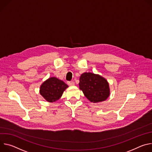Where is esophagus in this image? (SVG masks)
<instances>
[{
    "instance_id": "obj_1",
    "label": "esophagus",
    "mask_w": 152,
    "mask_h": 152,
    "mask_svg": "<svg viewBox=\"0 0 152 152\" xmlns=\"http://www.w3.org/2000/svg\"><path fill=\"white\" fill-rule=\"evenodd\" d=\"M67 84H68V85L72 86H74L75 85V83L74 81H68V82H67Z\"/></svg>"
}]
</instances>
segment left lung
<instances>
[{
  "label": "left lung",
  "mask_w": 152,
  "mask_h": 152,
  "mask_svg": "<svg viewBox=\"0 0 152 152\" xmlns=\"http://www.w3.org/2000/svg\"><path fill=\"white\" fill-rule=\"evenodd\" d=\"M79 88L85 96L94 103L106 100L110 95L107 80L98 74L85 72L80 77Z\"/></svg>",
  "instance_id": "1"
}]
</instances>
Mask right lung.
<instances>
[{"label":"right lung","instance_id":"add662e5","mask_svg":"<svg viewBox=\"0 0 152 152\" xmlns=\"http://www.w3.org/2000/svg\"><path fill=\"white\" fill-rule=\"evenodd\" d=\"M68 85L57 77H50L45 80L40 87V94L49 103L58 100Z\"/></svg>","mask_w":152,"mask_h":152}]
</instances>
